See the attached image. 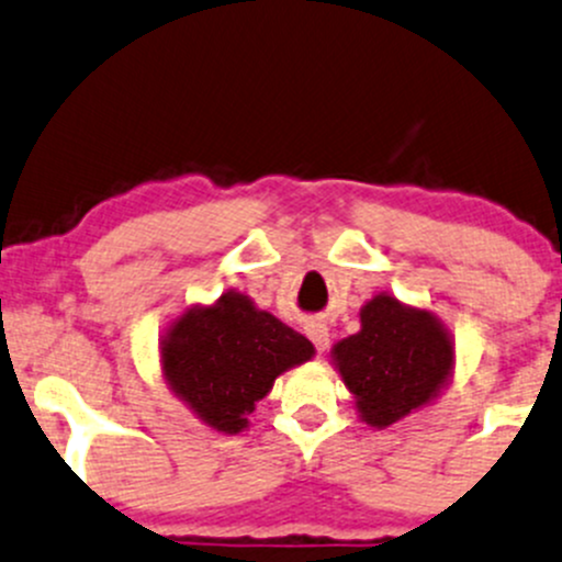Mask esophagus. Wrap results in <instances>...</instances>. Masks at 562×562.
Instances as JSON below:
<instances>
[{"mask_svg":"<svg viewBox=\"0 0 562 562\" xmlns=\"http://www.w3.org/2000/svg\"><path fill=\"white\" fill-rule=\"evenodd\" d=\"M306 336H310V339L315 341L317 352H326V347H328V328H326V323H310V326H306Z\"/></svg>","mask_w":562,"mask_h":562,"instance_id":"esophagus-1","label":"esophagus"}]
</instances>
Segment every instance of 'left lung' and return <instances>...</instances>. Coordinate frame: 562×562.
<instances>
[{
    "instance_id": "1",
    "label": "left lung",
    "mask_w": 562,
    "mask_h": 562,
    "mask_svg": "<svg viewBox=\"0 0 562 562\" xmlns=\"http://www.w3.org/2000/svg\"><path fill=\"white\" fill-rule=\"evenodd\" d=\"M330 363L369 428H390L450 385L454 341L423 306L376 293L360 306V330L330 347Z\"/></svg>"
}]
</instances>
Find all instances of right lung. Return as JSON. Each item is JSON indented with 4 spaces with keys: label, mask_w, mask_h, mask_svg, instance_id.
I'll use <instances>...</instances> for the list:
<instances>
[{
    "label": "right lung",
    "mask_w": 562,
    "mask_h": 562,
    "mask_svg": "<svg viewBox=\"0 0 562 562\" xmlns=\"http://www.w3.org/2000/svg\"><path fill=\"white\" fill-rule=\"evenodd\" d=\"M315 347L239 291L193 304L161 336V374L193 415L217 434H241L277 376Z\"/></svg>",
    "instance_id": "right-lung-1"
}]
</instances>
